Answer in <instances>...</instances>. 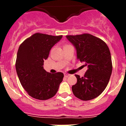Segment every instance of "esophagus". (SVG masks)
Segmentation results:
<instances>
[{
	"label": "esophagus",
	"instance_id": "esophagus-1",
	"mask_svg": "<svg viewBox=\"0 0 126 126\" xmlns=\"http://www.w3.org/2000/svg\"><path fill=\"white\" fill-rule=\"evenodd\" d=\"M64 76L65 77H69V76H70V74H64Z\"/></svg>",
	"mask_w": 126,
	"mask_h": 126
}]
</instances>
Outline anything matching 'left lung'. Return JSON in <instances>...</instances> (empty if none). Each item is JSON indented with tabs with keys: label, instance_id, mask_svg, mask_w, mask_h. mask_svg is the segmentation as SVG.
I'll return each instance as SVG.
<instances>
[{
	"label": "left lung",
	"instance_id": "1",
	"mask_svg": "<svg viewBox=\"0 0 126 126\" xmlns=\"http://www.w3.org/2000/svg\"><path fill=\"white\" fill-rule=\"evenodd\" d=\"M66 38L76 48L77 60L87 68L83 77L75 75L77 82L72 85V93L83 101L93 99L109 83L112 72L110 50L102 39L90 34L68 35Z\"/></svg>",
	"mask_w": 126,
	"mask_h": 126
}]
</instances>
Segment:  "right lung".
Instances as JSON below:
<instances>
[{
	"mask_svg": "<svg viewBox=\"0 0 126 126\" xmlns=\"http://www.w3.org/2000/svg\"><path fill=\"white\" fill-rule=\"evenodd\" d=\"M62 36L36 33L25 39L19 47L16 72L22 87L33 98L49 99L58 91L64 75L62 72H47L43 65L51 48Z\"/></svg>",
	"mask_w": 126,
	"mask_h": 126,
	"instance_id": "1",
	"label": "right lung"
}]
</instances>
